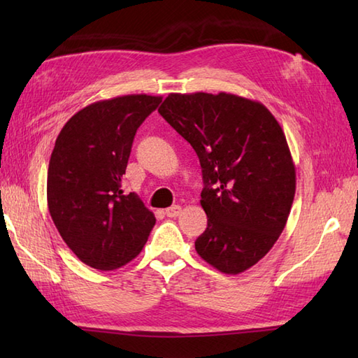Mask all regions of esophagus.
<instances>
[{"label":"esophagus","instance_id":"obj_1","mask_svg":"<svg viewBox=\"0 0 358 358\" xmlns=\"http://www.w3.org/2000/svg\"><path fill=\"white\" fill-rule=\"evenodd\" d=\"M180 214H181V206H178V204H175V206H171L166 209V215L171 218H177Z\"/></svg>","mask_w":358,"mask_h":358}]
</instances>
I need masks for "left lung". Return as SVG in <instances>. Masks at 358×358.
Here are the masks:
<instances>
[{
  "instance_id": "left-lung-1",
  "label": "left lung",
  "mask_w": 358,
  "mask_h": 358,
  "mask_svg": "<svg viewBox=\"0 0 358 358\" xmlns=\"http://www.w3.org/2000/svg\"><path fill=\"white\" fill-rule=\"evenodd\" d=\"M159 115L199 155L208 227L195 241L223 273L252 268L283 232L295 166L283 129L262 103L234 94H169Z\"/></svg>"
}]
</instances>
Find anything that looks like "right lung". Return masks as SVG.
Returning <instances> with one entry per match:
<instances>
[{
  "mask_svg": "<svg viewBox=\"0 0 358 358\" xmlns=\"http://www.w3.org/2000/svg\"><path fill=\"white\" fill-rule=\"evenodd\" d=\"M162 96L123 95L78 110L57 136L48 206L62 238L94 269L121 268L141 252L155 215L121 180L136 129Z\"/></svg>",
  "mask_w": 358,
  "mask_h": 358,
  "instance_id": "right-lung-1",
  "label": "right lung"
}]
</instances>
